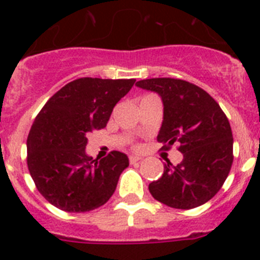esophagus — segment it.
Wrapping results in <instances>:
<instances>
[{
	"label": "esophagus",
	"instance_id": "34e87169",
	"mask_svg": "<svg viewBox=\"0 0 260 260\" xmlns=\"http://www.w3.org/2000/svg\"><path fill=\"white\" fill-rule=\"evenodd\" d=\"M141 160H142L141 156H137V155H132V156H130V162H132V164H134V162H138V161H141Z\"/></svg>",
	"mask_w": 260,
	"mask_h": 260
}]
</instances>
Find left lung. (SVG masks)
Instances as JSON below:
<instances>
[{"label":"left lung","instance_id":"obj_1","mask_svg":"<svg viewBox=\"0 0 260 260\" xmlns=\"http://www.w3.org/2000/svg\"><path fill=\"white\" fill-rule=\"evenodd\" d=\"M135 86L161 98L164 116L157 141L165 150L178 143L183 158L168 161L164 173L150 183L151 195L169 207L190 210L221 189L233 162V135L220 105L204 89L186 80L152 78Z\"/></svg>","mask_w":260,"mask_h":260}]
</instances>
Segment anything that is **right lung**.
I'll return each instance as SVG.
<instances>
[{
	"mask_svg": "<svg viewBox=\"0 0 260 260\" xmlns=\"http://www.w3.org/2000/svg\"><path fill=\"white\" fill-rule=\"evenodd\" d=\"M135 79L80 78L43 107L27 138V165L40 194L66 212H87L107 203L128 157L113 151L102 160L86 153L88 134L107 126Z\"/></svg>",
	"mask_w": 260,
	"mask_h": 260,
	"instance_id": "add662e5",
	"label": "right lung"
}]
</instances>
